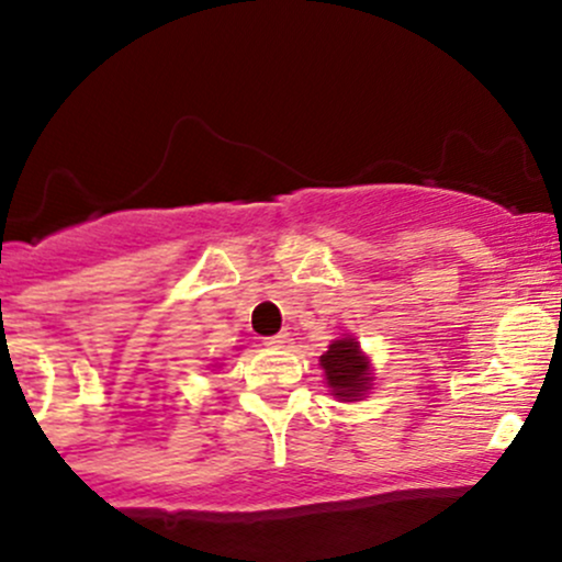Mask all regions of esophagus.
Segmentation results:
<instances>
[{
    "instance_id": "obj_1",
    "label": "esophagus",
    "mask_w": 562,
    "mask_h": 562,
    "mask_svg": "<svg viewBox=\"0 0 562 562\" xmlns=\"http://www.w3.org/2000/svg\"><path fill=\"white\" fill-rule=\"evenodd\" d=\"M288 342H291V334L285 331L274 334V337H266V345H269V348H288Z\"/></svg>"
}]
</instances>
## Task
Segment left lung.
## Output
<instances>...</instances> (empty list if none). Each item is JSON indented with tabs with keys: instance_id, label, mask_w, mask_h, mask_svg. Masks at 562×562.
I'll return each instance as SVG.
<instances>
[{
	"instance_id": "obj_1",
	"label": "left lung",
	"mask_w": 562,
	"mask_h": 562,
	"mask_svg": "<svg viewBox=\"0 0 562 562\" xmlns=\"http://www.w3.org/2000/svg\"><path fill=\"white\" fill-rule=\"evenodd\" d=\"M321 367L326 372V383L334 396L342 402H356L372 386L370 359L361 353L353 337L334 339L326 353L321 356Z\"/></svg>"
}]
</instances>
